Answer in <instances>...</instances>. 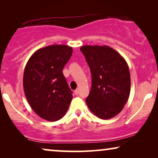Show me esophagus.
Listing matches in <instances>:
<instances>
[{"instance_id":"obj_1","label":"esophagus","mask_w":158,"mask_h":158,"mask_svg":"<svg viewBox=\"0 0 158 158\" xmlns=\"http://www.w3.org/2000/svg\"><path fill=\"white\" fill-rule=\"evenodd\" d=\"M79 90H80V89H79V88H77V89L76 90H75V95H78V94H79Z\"/></svg>"}]
</instances>
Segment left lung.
Here are the masks:
<instances>
[{
  "instance_id": "8db88e82",
  "label": "left lung",
  "mask_w": 158,
  "mask_h": 158,
  "mask_svg": "<svg viewBox=\"0 0 158 158\" xmlns=\"http://www.w3.org/2000/svg\"><path fill=\"white\" fill-rule=\"evenodd\" d=\"M81 51L92 76L86 104L98 118H113L122 111L129 99L131 78L128 64L118 52L110 47L84 45Z\"/></svg>"
}]
</instances>
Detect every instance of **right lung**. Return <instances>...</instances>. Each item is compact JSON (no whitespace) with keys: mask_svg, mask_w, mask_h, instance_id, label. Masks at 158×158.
Segmentation results:
<instances>
[{"mask_svg":"<svg viewBox=\"0 0 158 158\" xmlns=\"http://www.w3.org/2000/svg\"><path fill=\"white\" fill-rule=\"evenodd\" d=\"M73 54V48L54 44L39 49L26 64L23 90L28 103L42 118L55 122L68 111L73 98L62 70Z\"/></svg>","mask_w":158,"mask_h":158,"instance_id":"add662e5","label":"right lung"}]
</instances>
